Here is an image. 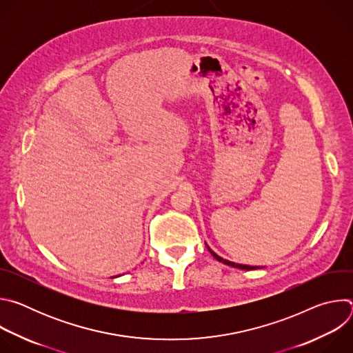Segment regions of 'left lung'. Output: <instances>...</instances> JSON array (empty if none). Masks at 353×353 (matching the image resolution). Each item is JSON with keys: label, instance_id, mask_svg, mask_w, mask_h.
<instances>
[{"label": "left lung", "instance_id": "left-lung-1", "mask_svg": "<svg viewBox=\"0 0 353 353\" xmlns=\"http://www.w3.org/2000/svg\"><path fill=\"white\" fill-rule=\"evenodd\" d=\"M211 251V254L219 261V263H223V264H226V265H230V267H234V268H239V270H256V268H259V267H251V265H241V264H236V263H232V261H228V260H223L222 257H219V256H216L212 250H210Z\"/></svg>", "mask_w": 353, "mask_h": 353}]
</instances>
